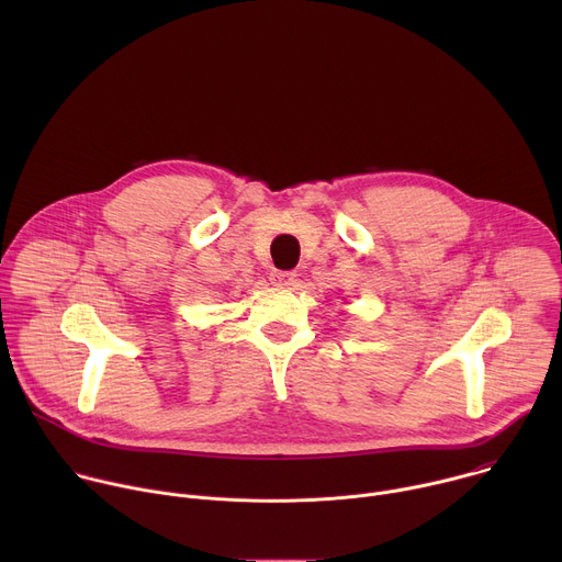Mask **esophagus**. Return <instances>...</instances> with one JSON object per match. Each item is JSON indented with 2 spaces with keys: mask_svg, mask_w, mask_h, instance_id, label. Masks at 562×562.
Masks as SVG:
<instances>
[{
  "mask_svg": "<svg viewBox=\"0 0 562 562\" xmlns=\"http://www.w3.org/2000/svg\"><path fill=\"white\" fill-rule=\"evenodd\" d=\"M269 278H271V282L278 284V286H289V284H293V280H295V271H280V269H273V271L269 273Z\"/></svg>",
  "mask_w": 562,
  "mask_h": 562,
  "instance_id": "34e87169",
  "label": "esophagus"
}]
</instances>
